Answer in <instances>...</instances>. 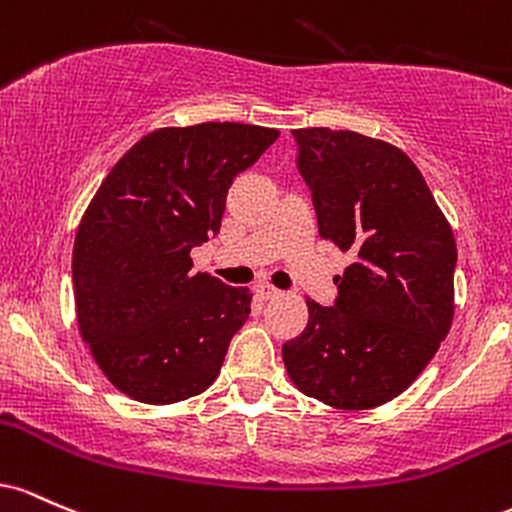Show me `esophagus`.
I'll list each match as a JSON object with an SVG mask.
<instances>
[{
  "label": "esophagus",
  "mask_w": 512,
  "mask_h": 512,
  "mask_svg": "<svg viewBox=\"0 0 512 512\" xmlns=\"http://www.w3.org/2000/svg\"><path fill=\"white\" fill-rule=\"evenodd\" d=\"M258 295H261L263 300H273V297L280 295V290L278 287H273L271 283H261L258 285Z\"/></svg>",
  "instance_id": "obj_1"
}]
</instances>
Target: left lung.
I'll return each instance as SVG.
<instances>
[{
	"label": "left lung",
	"mask_w": 512,
	"mask_h": 512,
	"mask_svg": "<svg viewBox=\"0 0 512 512\" xmlns=\"http://www.w3.org/2000/svg\"><path fill=\"white\" fill-rule=\"evenodd\" d=\"M292 135L319 237L353 263L331 307L307 300V326L283 346L287 375L336 409H372L404 392L450 331L455 237L401 149L353 130Z\"/></svg>",
	"instance_id": "left-lung-1"
}]
</instances>
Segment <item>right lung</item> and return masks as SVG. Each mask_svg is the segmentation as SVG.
Instances as JSON below:
<instances>
[{
	"label": "right lung",
	"mask_w": 512,
	"mask_h": 512,
	"mask_svg": "<svg viewBox=\"0 0 512 512\" xmlns=\"http://www.w3.org/2000/svg\"><path fill=\"white\" fill-rule=\"evenodd\" d=\"M278 135L244 123L154 130L103 179L74 239L72 283L84 343L123 394L174 404L220 375L251 292L191 273V251L220 232L234 176Z\"/></svg>",
	"instance_id": "add662e5"
}]
</instances>
